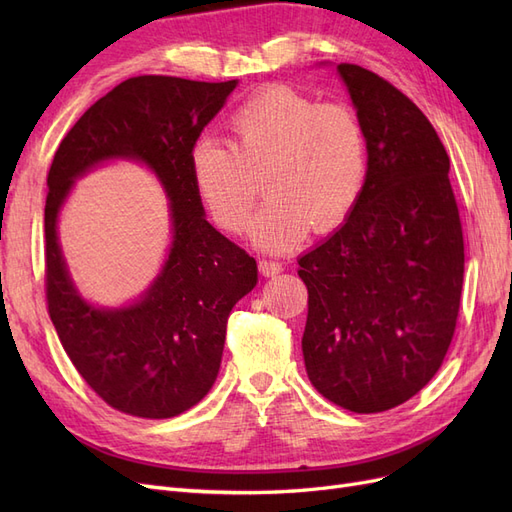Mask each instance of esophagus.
I'll list each match as a JSON object with an SVG mask.
<instances>
[{
    "label": "esophagus",
    "instance_id": "esophagus-1",
    "mask_svg": "<svg viewBox=\"0 0 512 512\" xmlns=\"http://www.w3.org/2000/svg\"><path fill=\"white\" fill-rule=\"evenodd\" d=\"M258 271L265 277H273L277 273H282V265H280V262H273V260H258Z\"/></svg>",
    "mask_w": 512,
    "mask_h": 512
}]
</instances>
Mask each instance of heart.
I'll list each match as a JSON object with an SVG mask.
<instances>
[{
	"mask_svg": "<svg viewBox=\"0 0 512 512\" xmlns=\"http://www.w3.org/2000/svg\"><path fill=\"white\" fill-rule=\"evenodd\" d=\"M228 130L230 145L200 134L188 156L194 190L222 230H245L260 181L269 200L250 230L260 250H286L309 226L331 232L359 203L367 136L352 106L271 85L232 111Z\"/></svg>",
	"mask_w": 512,
	"mask_h": 512,
	"instance_id": "obj_1",
	"label": "heart"
}]
</instances>
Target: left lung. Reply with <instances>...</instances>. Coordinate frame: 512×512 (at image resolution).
<instances>
[{
    "label": "left lung",
    "mask_w": 512,
    "mask_h": 512,
    "mask_svg": "<svg viewBox=\"0 0 512 512\" xmlns=\"http://www.w3.org/2000/svg\"><path fill=\"white\" fill-rule=\"evenodd\" d=\"M367 136L359 203L299 258L309 382L356 414L391 410L436 376L455 335L463 232L448 153L406 94L339 64Z\"/></svg>",
    "instance_id": "obj_1"
}]
</instances>
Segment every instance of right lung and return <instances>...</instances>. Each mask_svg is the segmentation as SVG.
Returning a JSON list of instances; mask_svg holds the SVG:
<instances>
[{"mask_svg":"<svg viewBox=\"0 0 512 512\" xmlns=\"http://www.w3.org/2000/svg\"><path fill=\"white\" fill-rule=\"evenodd\" d=\"M237 81L134 76L108 91L64 136L44 205L46 305L81 378L108 406L170 418L196 406L218 378L230 309L258 282L256 260L205 220L190 177V147ZM147 163L171 200L174 243L141 302L89 306L75 292L56 241V215L76 176L100 161Z\"/></svg>","mask_w":512,"mask_h":512,"instance_id":"right-lung-1","label":"right lung"}]
</instances>
